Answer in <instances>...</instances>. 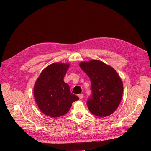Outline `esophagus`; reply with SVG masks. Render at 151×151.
Masks as SVG:
<instances>
[{
	"mask_svg": "<svg viewBox=\"0 0 151 151\" xmlns=\"http://www.w3.org/2000/svg\"><path fill=\"white\" fill-rule=\"evenodd\" d=\"M83 95L82 94H80L78 95V97H79V98L80 99H82L83 98Z\"/></svg>",
	"mask_w": 151,
	"mask_h": 151,
	"instance_id": "34e87169",
	"label": "esophagus"
}]
</instances>
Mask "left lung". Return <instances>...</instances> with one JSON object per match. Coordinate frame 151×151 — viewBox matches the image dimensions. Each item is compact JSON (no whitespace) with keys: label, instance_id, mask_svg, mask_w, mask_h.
<instances>
[{"label":"left lung","instance_id":"left-lung-1","mask_svg":"<svg viewBox=\"0 0 151 151\" xmlns=\"http://www.w3.org/2000/svg\"><path fill=\"white\" fill-rule=\"evenodd\" d=\"M79 66L91 83L92 94L87 102L89 111L97 116L111 115L118 108L123 93L122 82L118 73L97 60L82 61Z\"/></svg>","mask_w":151,"mask_h":151}]
</instances>
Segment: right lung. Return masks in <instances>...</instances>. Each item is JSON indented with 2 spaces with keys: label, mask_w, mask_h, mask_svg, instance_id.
<instances>
[{
  "label": "right lung",
  "mask_w": 151,
  "mask_h": 151,
  "mask_svg": "<svg viewBox=\"0 0 151 151\" xmlns=\"http://www.w3.org/2000/svg\"><path fill=\"white\" fill-rule=\"evenodd\" d=\"M69 63H52L42 70L34 86V97L39 109L47 116L55 118L65 115L79 97L71 93L64 77Z\"/></svg>",
  "instance_id": "obj_1"
}]
</instances>
